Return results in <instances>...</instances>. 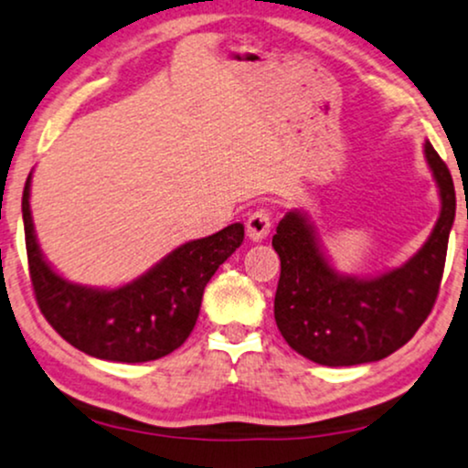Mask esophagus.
Returning a JSON list of instances; mask_svg holds the SVG:
<instances>
[{"instance_id": "esophagus-1", "label": "esophagus", "mask_w": 468, "mask_h": 468, "mask_svg": "<svg viewBox=\"0 0 468 468\" xmlns=\"http://www.w3.org/2000/svg\"><path fill=\"white\" fill-rule=\"evenodd\" d=\"M270 229H272V218H270L268 209H257L255 213H250V218L246 219V233L252 241H261L268 238Z\"/></svg>"}]
</instances>
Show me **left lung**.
<instances>
[{"instance_id": "obj_1", "label": "left lung", "mask_w": 468, "mask_h": 468, "mask_svg": "<svg viewBox=\"0 0 468 468\" xmlns=\"http://www.w3.org/2000/svg\"><path fill=\"white\" fill-rule=\"evenodd\" d=\"M425 159L441 191V218L423 249L401 268L370 279L340 274L326 261L316 229L301 211H290L279 222L272 238L281 259L274 320L303 357L323 366L377 362L410 342L431 314L455 219V189L430 142Z\"/></svg>"}]
</instances>
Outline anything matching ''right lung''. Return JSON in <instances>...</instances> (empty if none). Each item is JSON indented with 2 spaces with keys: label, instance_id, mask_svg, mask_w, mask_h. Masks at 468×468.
Listing matches in <instances>:
<instances>
[{
  "label": "right lung",
  "instance_id": "right-lung-1",
  "mask_svg": "<svg viewBox=\"0 0 468 468\" xmlns=\"http://www.w3.org/2000/svg\"><path fill=\"white\" fill-rule=\"evenodd\" d=\"M30 178L21 198L27 266L38 309L56 334L78 351L109 362H150L176 351L198 320L209 279L244 241V224L235 222L209 238L178 246L122 288H84L54 272L38 249Z\"/></svg>",
  "mask_w": 468,
  "mask_h": 468
}]
</instances>
